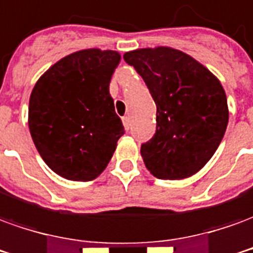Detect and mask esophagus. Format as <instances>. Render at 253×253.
<instances>
[{"mask_svg": "<svg viewBox=\"0 0 253 253\" xmlns=\"http://www.w3.org/2000/svg\"><path fill=\"white\" fill-rule=\"evenodd\" d=\"M122 121H123V126H125V128H126V130H128V128H130V126H131V125H130V116H128V115L123 116V119H122Z\"/></svg>", "mask_w": 253, "mask_h": 253, "instance_id": "esophagus-1", "label": "esophagus"}]
</instances>
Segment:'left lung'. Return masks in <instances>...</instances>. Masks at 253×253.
Listing matches in <instances>:
<instances>
[{
    "label": "left lung",
    "mask_w": 253,
    "mask_h": 253,
    "mask_svg": "<svg viewBox=\"0 0 253 253\" xmlns=\"http://www.w3.org/2000/svg\"><path fill=\"white\" fill-rule=\"evenodd\" d=\"M156 104V132L141 145L146 169L159 179H183L213 156L229 122L219 79L186 53L157 46L125 53Z\"/></svg>",
    "instance_id": "obj_1"
}]
</instances>
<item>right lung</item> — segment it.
I'll use <instances>...</instances> for the list:
<instances>
[{
    "instance_id": "obj_1",
    "label": "right lung",
    "mask_w": 253,
    "mask_h": 253,
    "mask_svg": "<svg viewBox=\"0 0 253 253\" xmlns=\"http://www.w3.org/2000/svg\"><path fill=\"white\" fill-rule=\"evenodd\" d=\"M119 63L115 50L71 53L53 64L31 91L28 127L35 148L65 179H96L125 134L109 94Z\"/></svg>"
}]
</instances>
